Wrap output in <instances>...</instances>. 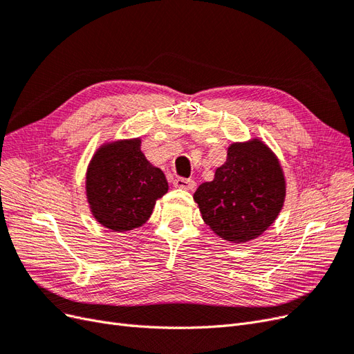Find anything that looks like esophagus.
Segmentation results:
<instances>
[{
	"mask_svg": "<svg viewBox=\"0 0 354 354\" xmlns=\"http://www.w3.org/2000/svg\"><path fill=\"white\" fill-rule=\"evenodd\" d=\"M174 186L177 189H185V190H192L195 187V181L192 178H181V177H177L174 180Z\"/></svg>",
	"mask_w": 354,
	"mask_h": 354,
	"instance_id": "esophagus-1",
	"label": "esophagus"
}]
</instances>
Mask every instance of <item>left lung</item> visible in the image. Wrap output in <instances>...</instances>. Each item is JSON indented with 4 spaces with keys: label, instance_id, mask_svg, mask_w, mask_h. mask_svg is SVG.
<instances>
[{
    "label": "left lung",
    "instance_id": "left-lung-1",
    "mask_svg": "<svg viewBox=\"0 0 354 354\" xmlns=\"http://www.w3.org/2000/svg\"><path fill=\"white\" fill-rule=\"evenodd\" d=\"M286 183L279 159L260 138L232 143L212 181L194 195L202 218L224 241L255 239L279 216Z\"/></svg>",
    "mask_w": 354,
    "mask_h": 354
}]
</instances>
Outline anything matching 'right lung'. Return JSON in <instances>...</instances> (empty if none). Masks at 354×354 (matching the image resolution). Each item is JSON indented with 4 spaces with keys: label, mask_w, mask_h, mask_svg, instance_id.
Instances as JSON below:
<instances>
[{
    "label": "right lung",
    "mask_w": 354,
    "mask_h": 354,
    "mask_svg": "<svg viewBox=\"0 0 354 354\" xmlns=\"http://www.w3.org/2000/svg\"><path fill=\"white\" fill-rule=\"evenodd\" d=\"M85 192L94 218L113 232L143 226L168 192L162 169L142 152L140 138L104 143L93 155Z\"/></svg>",
    "instance_id": "obj_1"
}]
</instances>
